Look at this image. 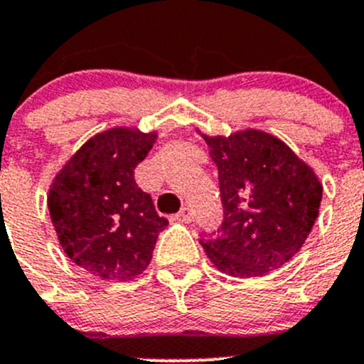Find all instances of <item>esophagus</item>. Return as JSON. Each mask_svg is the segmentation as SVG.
I'll use <instances>...</instances> for the list:
<instances>
[{
    "mask_svg": "<svg viewBox=\"0 0 364 364\" xmlns=\"http://www.w3.org/2000/svg\"><path fill=\"white\" fill-rule=\"evenodd\" d=\"M193 219V213L190 208H181V212L178 213V220H181V223H192Z\"/></svg>",
    "mask_w": 364,
    "mask_h": 364,
    "instance_id": "34e87169",
    "label": "esophagus"
}]
</instances>
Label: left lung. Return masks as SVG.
<instances>
[{"label":"left lung","mask_w":364,"mask_h":364,"mask_svg":"<svg viewBox=\"0 0 364 364\" xmlns=\"http://www.w3.org/2000/svg\"><path fill=\"white\" fill-rule=\"evenodd\" d=\"M219 171L224 220L203 235L213 266L230 277H262L289 262L320 212L321 186L311 166L280 138L259 129L206 136Z\"/></svg>","instance_id":"left-lung-1"}]
</instances>
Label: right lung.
I'll return each instance as SVG.
<instances>
[{
    "label": "right lung",
    "instance_id": "right-lung-1",
    "mask_svg": "<svg viewBox=\"0 0 364 364\" xmlns=\"http://www.w3.org/2000/svg\"><path fill=\"white\" fill-rule=\"evenodd\" d=\"M158 132L113 127L95 134L52 181L48 210L64 253L102 280H129L147 269L168 220L136 185L134 168Z\"/></svg>",
    "mask_w": 364,
    "mask_h": 364
}]
</instances>
